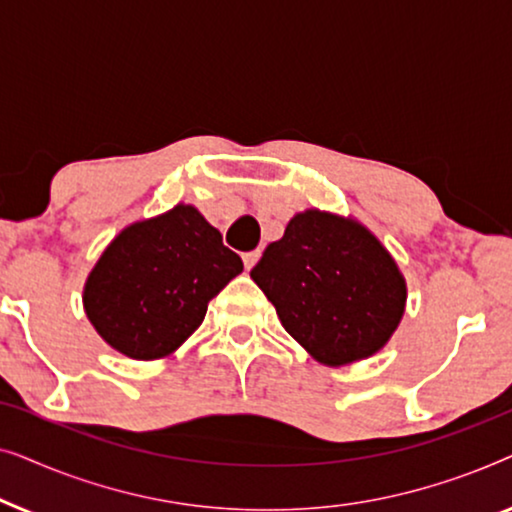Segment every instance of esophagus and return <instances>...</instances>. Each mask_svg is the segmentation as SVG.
I'll list each match as a JSON object with an SVG mask.
<instances>
[{
	"label": "esophagus",
	"mask_w": 512,
	"mask_h": 512,
	"mask_svg": "<svg viewBox=\"0 0 512 512\" xmlns=\"http://www.w3.org/2000/svg\"><path fill=\"white\" fill-rule=\"evenodd\" d=\"M258 258H261V251L254 249V251H247V254H242V261H244V268L251 270L256 265Z\"/></svg>",
	"instance_id": "obj_1"
}]
</instances>
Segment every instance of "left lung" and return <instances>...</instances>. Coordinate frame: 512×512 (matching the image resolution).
<instances>
[{"label": "left lung", "instance_id": "left-lung-1", "mask_svg": "<svg viewBox=\"0 0 512 512\" xmlns=\"http://www.w3.org/2000/svg\"><path fill=\"white\" fill-rule=\"evenodd\" d=\"M251 279L286 333L328 366L373 356L396 331L405 279L361 223L307 209L268 244Z\"/></svg>", "mask_w": 512, "mask_h": 512}]
</instances>
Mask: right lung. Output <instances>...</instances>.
Instances as JSON below:
<instances>
[{"label":"right lung","mask_w":512,"mask_h":512,"mask_svg":"<svg viewBox=\"0 0 512 512\" xmlns=\"http://www.w3.org/2000/svg\"><path fill=\"white\" fill-rule=\"evenodd\" d=\"M242 272L198 209L177 205L132 223L90 272L83 307L95 331L130 359L172 354L207 314V303Z\"/></svg>","instance_id":"1"}]
</instances>
